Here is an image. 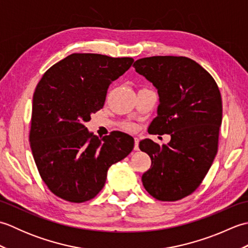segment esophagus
<instances>
[{
  "label": "esophagus",
  "instance_id": "esophagus-1",
  "mask_svg": "<svg viewBox=\"0 0 248 248\" xmlns=\"http://www.w3.org/2000/svg\"><path fill=\"white\" fill-rule=\"evenodd\" d=\"M139 143H140L139 139L138 138H134V150H139L140 149L139 148Z\"/></svg>",
  "mask_w": 248,
  "mask_h": 248
}]
</instances>
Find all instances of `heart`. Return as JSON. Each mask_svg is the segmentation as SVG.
I'll return each mask as SVG.
<instances>
[{
    "label": "heart",
    "instance_id": "heart-1",
    "mask_svg": "<svg viewBox=\"0 0 248 248\" xmlns=\"http://www.w3.org/2000/svg\"><path fill=\"white\" fill-rule=\"evenodd\" d=\"M124 128L127 129V130H129V131H133L134 130V125L132 124L127 123V124H124Z\"/></svg>",
    "mask_w": 248,
    "mask_h": 248
}]
</instances>
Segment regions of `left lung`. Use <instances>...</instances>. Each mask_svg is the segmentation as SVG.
<instances>
[{
    "label": "left lung",
    "instance_id": "obj_1",
    "mask_svg": "<svg viewBox=\"0 0 248 248\" xmlns=\"http://www.w3.org/2000/svg\"><path fill=\"white\" fill-rule=\"evenodd\" d=\"M133 67L159 93L151 134H170L160 146L149 139L140 149L151 159L141 176L143 186L161 202H176L196 189L217 154L222 124V97L217 82L198 62L184 56H151Z\"/></svg>",
    "mask_w": 248,
    "mask_h": 248
}]
</instances>
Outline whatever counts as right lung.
I'll use <instances>...</instances> for the list:
<instances>
[{
	"mask_svg": "<svg viewBox=\"0 0 248 248\" xmlns=\"http://www.w3.org/2000/svg\"><path fill=\"white\" fill-rule=\"evenodd\" d=\"M134 60L73 53L41 78L33 96L30 143L39 175L50 191L70 202L93 199L107 181L108 168L134 147L119 131L99 139L85 123L103 108L108 86Z\"/></svg>",
	"mask_w": 248,
	"mask_h": 248,
	"instance_id": "1",
	"label": "right lung"
}]
</instances>
